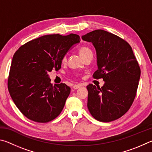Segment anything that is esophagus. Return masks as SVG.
Returning <instances> with one entry per match:
<instances>
[{"mask_svg":"<svg viewBox=\"0 0 152 152\" xmlns=\"http://www.w3.org/2000/svg\"><path fill=\"white\" fill-rule=\"evenodd\" d=\"M80 86H81V85H80V84H78V85H74L73 86V88L76 90V89H78Z\"/></svg>","mask_w":152,"mask_h":152,"instance_id":"1","label":"esophagus"}]
</instances>
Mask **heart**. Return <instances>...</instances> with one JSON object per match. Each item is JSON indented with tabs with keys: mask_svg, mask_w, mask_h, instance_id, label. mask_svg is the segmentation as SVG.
<instances>
[{
	"mask_svg": "<svg viewBox=\"0 0 152 152\" xmlns=\"http://www.w3.org/2000/svg\"><path fill=\"white\" fill-rule=\"evenodd\" d=\"M79 53L82 57V58L86 57V56L88 55H91V54L92 55V50L88 47H86V46H82V47L79 49ZM66 61V56H64L62 58V59H61V62L65 63Z\"/></svg>",
	"mask_w": 152,
	"mask_h": 152,
	"instance_id": "1",
	"label": "heart"
}]
</instances>
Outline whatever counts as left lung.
<instances>
[{
  "mask_svg": "<svg viewBox=\"0 0 152 152\" xmlns=\"http://www.w3.org/2000/svg\"><path fill=\"white\" fill-rule=\"evenodd\" d=\"M96 51L98 70L95 79L105 82L100 88L90 84L88 89L89 112L95 119L110 122L119 119L130 109L137 92L141 70L130 45L117 35L97 29L82 35Z\"/></svg>",
  "mask_w": 152,
  "mask_h": 152,
  "instance_id": "8db88e82",
  "label": "left lung"
}]
</instances>
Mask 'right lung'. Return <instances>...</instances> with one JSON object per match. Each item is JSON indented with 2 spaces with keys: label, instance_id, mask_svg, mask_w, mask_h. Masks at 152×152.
Here are the masks:
<instances>
[{
  "label": "right lung",
  "instance_id": "obj_1",
  "mask_svg": "<svg viewBox=\"0 0 152 152\" xmlns=\"http://www.w3.org/2000/svg\"><path fill=\"white\" fill-rule=\"evenodd\" d=\"M80 36L43 35L20 46L12 60L8 89L15 105L28 119L48 123L64 109L70 93L66 84L51 83L48 72L61 68V59Z\"/></svg>",
  "mask_w": 152,
  "mask_h": 152
}]
</instances>
